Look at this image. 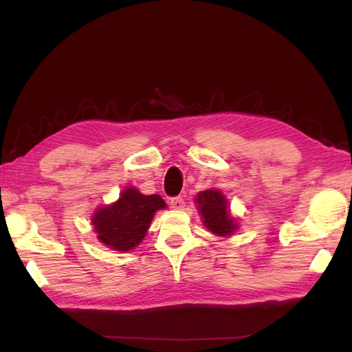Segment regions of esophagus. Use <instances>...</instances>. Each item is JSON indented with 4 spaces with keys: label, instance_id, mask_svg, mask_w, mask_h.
I'll use <instances>...</instances> for the list:
<instances>
[{
    "label": "esophagus",
    "instance_id": "34e87169",
    "mask_svg": "<svg viewBox=\"0 0 352 352\" xmlns=\"http://www.w3.org/2000/svg\"><path fill=\"white\" fill-rule=\"evenodd\" d=\"M169 206H170L172 208H175V210H183V208H184V199H183L182 197L170 198Z\"/></svg>",
    "mask_w": 352,
    "mask_h": 352
}]
</instances>
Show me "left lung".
Wrapping results in <instances>:
<instances>
[{
	"mask_svg": "<svg viewBox=\"0 0 352 352\" xmlns=\"http://www.w3.org/2000/svg\"><path fill=\"white\" fill-rule=\"evenodd\" d=\"M198 212L203 216V223L216 236H231L237 230V221L230 214L228 201L218 189L199 192L197 198Z\"/></svg>",
	"mask_w": 352,
	"mask_h": 352,
	"instance_id": "left-lung-1",
	"label": "left lung"
}]
</instances>
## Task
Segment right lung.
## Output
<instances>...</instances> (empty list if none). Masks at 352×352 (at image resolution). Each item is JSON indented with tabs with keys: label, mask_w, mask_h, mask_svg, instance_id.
<instances>
[{
	"label": "right lung",
	"mask_w": 352,
	"mask_h": 352,
	"mask_svg": "<svg viewBox=\"0 0 352 352\" xmlns=\"http://www.w3.org/2000/svg\"><path fill=\"white\" fill-rule=\"evenodd\" d=\"M164 207L160 195H144L136 188H126L116 203L96 208L92 226L101 243L115 251H130L144 241L155 212Z\"/></svg>",
	"instance_id": "add662e5"
}]
</instances>
